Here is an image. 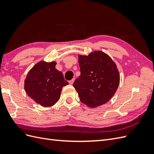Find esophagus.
Returning <instances> with one entry per match:
<instances>
[{"mask_svg":"<svg viewBox=\"0 0 154 154\" xmlns=\"http://www.w3.org/2000/svg\"><path fill=\"white\" fill-rule=\"evenodd\" d=\"M74 79H72V80H70V81L69 82V84H70V85H72V84H73V83H74Z\"/></svg>","mask_w":154,"mask_h":154,"instance_id":"obj_1","label":"esophagus"}]
</instances>
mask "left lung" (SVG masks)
<instances>
[{"instance_id":"8db88e82","label":"left lung","mask_w":154,"mask_h":154,"mask_svg":"<svg viewBox=\"0 0 154 154\" xmlns=\"http://www.w3.org/2000/svg\"><path fill=\"white\" fill-rule=\"evenodd\" d=\"M78 57L81 74L73 87L80 101L91 108L107 103L114 95L120 82L116 63L101 51Z\"/></svg>"}]
</instances>
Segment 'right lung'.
<instances>
[{
  "mask_svg": "<svg viewBox=\"0 0 154 154\" xmlns=\"http://www.w3.org/2000/svg\"><path fill=\"white\" fill-rule=\"evenodd\" d=\"M57 62L40 61L27 74L24 89L36 103L44 107L52 106L60 100L62 87L68 85L63 74L55 68Z\"/></svg>",
  "mask_w": 154,
  "mask_h": 154,
  "instance_id": "add662e5",
  "label": "right lung"
}]
</instances>
